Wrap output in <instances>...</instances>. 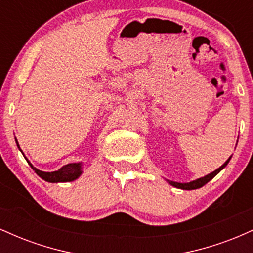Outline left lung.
Returning <instances> with one entry per match:
<instances>
[{"mask_svg":"<svg viewBox=\"0 0 253 253\" xmlns=\"http://www.w3.org/2000/svg\"><path fill=\"white\" fill-rule=\"evenodd\" d=\"M229 159H231V157H229V158L227 159V161L225 162V163H223L221 167L219 168V169H216L215 171H213V172H211V173H208V175H206L205 177H201V178H197V179H195V181H191V182H189V183H178V182H173V181H169V179H167L168 182L170 183L171 185H172V187H176V188H178V189H183V190H193V189H199V188H201V187H203V185L206 184V183H208L211 181V178H214V177H215L217 173L220 172V171H221L223 168L226 167V165L228 164V162H229Z\"/></svg>","mask_w":253,"mask_h":253,"instance_id":"8db88e82","label":"left lung"}]
</instances>
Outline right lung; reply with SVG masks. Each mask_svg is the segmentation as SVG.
<instances>
[{
    "label": "right lung",
    "instance_id": "add662e5",
    "mask_svg": "<svg viewBox=\"0 0 253 253\" xmlns=\"http://www.w3.org/2000/svg\"><path fill=\"white\" fill-rule=\"evenodd\" d=\"M16 145H17V147L20 149L19 144H17V140H16ZM22 155H24V153H22ZM28 164L31 165L32 169L36 171L37 175L39 177H42V179H45L46 182H51V183L72 182L82 175V163L66 164V165H64V167L60 168L59 170L53 171V172H45V171H40V170H38L37 168H34L33 165L30 163V162H28Z\"/></svg>",
    "mask_w": 253,
    "mask_h": 253
}]
</instances>
